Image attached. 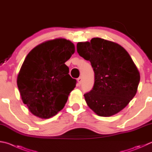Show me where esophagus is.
Returning <instances> with one entry per match:
<instances>
[{"label":"esophagus","instance_id":"1","mask_svg":"<svg viewBox=\"0 0 152 152\" xmlns=\"http://www.w3.org/2000/svg\"><path fill=\"white\" fill-rule=\"evenodd\" d=\"M77 81H78V84H80L82 81V77H79L78 78H77Z\"/></svg>","mask_w":152,"mask_h":152}]
</instances>
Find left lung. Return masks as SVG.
<instances>
[{
	"mask_svg": "<svg viewBox=\"0 0 152 152\" xmlns=\"http://www.w3.org/2000/svg\"><path fill=\"white\" fill-rule=\"evenodd\" d=\"M77 52L89 60L94 72V85L86 93L88 106L100 116H111L123 110L137 92L139 71L125 49L100 38L78 42Z\"/></svg>",
	"mask_w": 152,
	"mask_h": 152,
	"instance_id": "left-lung-1",
	"label": "left lung"
}]
</instances>
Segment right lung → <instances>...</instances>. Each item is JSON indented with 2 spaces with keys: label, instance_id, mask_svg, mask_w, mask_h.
<instances>
[{
  "label": "right lung",
  "instance_id": "add662e5",
  "mask_svg": "<svg viewBox=\"0 0 152 152\" xmlns=\"http://www.w3.org/2000/svg\"><path fill=\"white\" fill-rule=\"evenodd\" d=\"M74 51L70 40L58 38L37 46L26 56L17 86L23 103L36 116L47 119L64 107L76 84L64 64Z\"/></svg>",
  "mask_w": 152,
  "mask_h": 152
}]
</instances>
